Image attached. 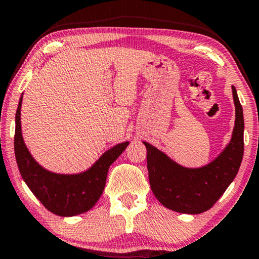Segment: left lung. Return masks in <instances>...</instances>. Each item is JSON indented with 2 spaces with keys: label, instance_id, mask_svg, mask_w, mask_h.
<instances>
[{
  "label": "left lung",
  "instance_id": "left-lung-1",
  "mask_svg": "<svg viewBox=\"0 0 259 259\" xmlns=\"http://www.w3.org/2000/svg\"><path fill=\"white\" fill-rule=\"evenodd\" d=\"M236 120L232 137L219 156L199 168L177 163L150 143L147 167L151 191L164 207L179 213L199 214L218 201L239 170L244 154V117L237 90L232 86Z\"/></svg>",
  "mask_w": 259,
  "mask_h": 259
}]
</instances>
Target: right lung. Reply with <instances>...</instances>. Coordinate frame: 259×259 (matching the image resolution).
Wrapping results in <instances>:
<instances>
[{
    "mask_svg": "<svg viewBox=\"0 0 259 259\" xmlns=\"http://www.w3.org/2000/svg\"><path fill=\"white\" fill-rule=\"evenodd\" d=\"M21 105L22 96L15 115L14 149L23 181L41 204L54 214L73 217L90 211L104 191L109 167L125 150L129 142L126 141L110 148L81 173H53L37 163L26 147L21 130Z\"/></svg>",
    "mask_w": 259,
    "mask_h": 259,
    "instance_id": "obj_1",
    "label": "right lung"
}]
</instances>
